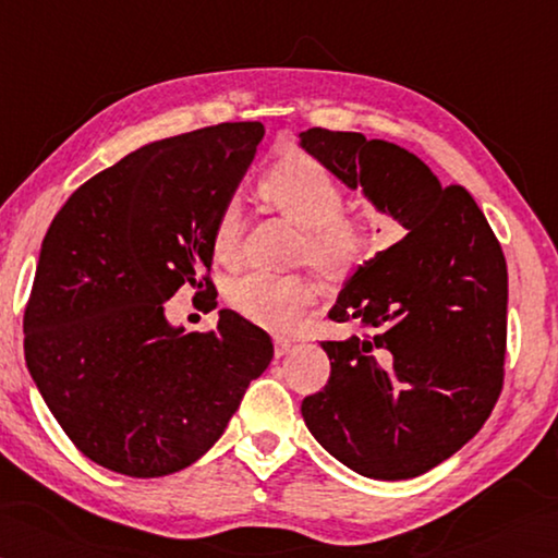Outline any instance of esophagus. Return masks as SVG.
Segmentation results:
<instances>
[{"label":"esophagus","mask_w":558,"mask_h":558,"mask_svg":"<svg viewBox=\"0 0 558 558\" xmlns=\"http://www.w3.org/2000/svg\"><path fill=\"white\" fill-rule=\"evenodd\" d=\"M291 348H294V343H291V340H289V338H281V336H277V338H274V355H277V357H281V355H287Z\"/></svg>","instance_id":"obj_1"}]
</instances>
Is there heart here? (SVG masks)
<instances>
[{
    "label": "heart",
    "instance_id": "heart-1",
    "mask_svg": "<svg viewBox=\"0 0 558 558\" xmlns=\"http://www.w3.org/2000/svg\"><path fill=\"white\" fill-rule=\"evenodd\" d=\"M259 191L274 208L304 228L299 254L326 279H348L377 252L375 225L343 210V191L324 166L308 156H291L264 173ZM242 213L238 201L222 205L213 228V252L222 262L238 257ZM314 287L304 274L250 271L234 279L230 304L252 324L289 328L311 304Z\"/></svg>",
    "mask_w": 558,
    "mask_h": 558
}]
</instances>
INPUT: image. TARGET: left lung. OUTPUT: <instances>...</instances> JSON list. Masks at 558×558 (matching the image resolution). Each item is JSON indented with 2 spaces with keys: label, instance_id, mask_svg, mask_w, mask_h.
<instances>
[{
  "label": "left lung",
  "instance_id": "obj_1",
  "mask_svg": "<svg viewBox=\"0 0 558 558\" xmlns=\"http://www.w3.org/2000/svg\"><path fill=\"white\" fill-rule=\"evenodd\" d=\"M299 136L407 230L345 281L328 318L367 333L320 343L330 377L301 414L350 471L407 481L461 451L502 392L505 254L473 195L441 185L412 151L320 126Z\"/></svg>",
  "mask_w": 558,
  "mask_h": 558
}]
</instances>
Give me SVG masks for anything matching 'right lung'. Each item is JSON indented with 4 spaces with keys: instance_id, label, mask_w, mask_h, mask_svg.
Listing matches in <instances>:
<instances>
[{
    "instance_id": "obj_1",
    "label": "right lung",
    "mask_w": 558,
    "mask_h": 558,
    "mask_svg": "<svg viewBox=\"0 0 558 558\" xmlns=\"http://www.w3.org/2000/svg\"><path fill=\"white\" fill-rule=\"evenodd\" d=\"M262 122L151 142L77 189L48 228L24 311L26 367L77 451L161 477L222 436L271 338L222 308L183 333L163 304L183 284L215 308L213 228L250 169Z\"/></svg>"
}]
</instances>
